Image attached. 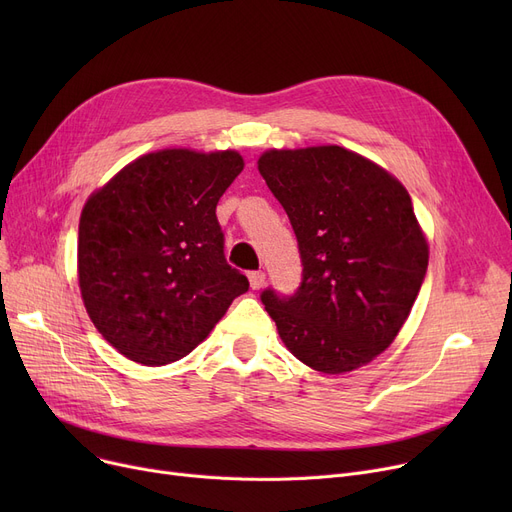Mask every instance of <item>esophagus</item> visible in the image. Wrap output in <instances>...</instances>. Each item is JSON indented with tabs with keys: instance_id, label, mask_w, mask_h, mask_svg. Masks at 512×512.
<instances>
[{
	"instance_id": "34e87169",
	"label": "esophagus",
	"mask_w": 512,
	"mask_h": 512,
	"mask_svg": "<svg viewBox=\"0 0 512 512\" xmlns=\"http://www.w3.org/2000/svg\"><path fill=\"white\" fill-rule=\"evenodd\" d=\"M249 282H251V288L253 290H259V288H263V284H265V272H251L249 274Z\"/></svg>"
}]
</instances>
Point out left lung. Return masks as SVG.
Wrapping results in <instances>:
<instances>
[{
    "label": "left lung",
    "instance_id": "obj_1",
    "mask_svg": "<svg viewBox=\"0 0 512 512\" xmlns=\"http://www.w3.org/2000/svg\"><path fill=\"white\" fill-rule=\"evenodd\" d=\"M259 172L288 215L303 265L292 294L261 292L282 342L324 373L373 361L405 324L427 272L407 188L336 145L267 151Z\"/></svg>",
    "mask_w": 512,
    "mask_h": 512
}]
</instances>
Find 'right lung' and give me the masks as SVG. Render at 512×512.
<instances>
[{
	"label": "right lung",
	"instance_id": "1",
	"mask_svg": "<svg viewBox=\"0 0 512 512\" xmlns=\"http://www.w3.org/2000/svg\"><path fill=\"white\" fill-rule=\"evenodd\" d=\"M242 168L236 151L164 149L134 159L87 201L80 292L99 334L130 361L186 357L249 290L226 261L215 215Z\"/></svg>",
	"mask_w": 512,
	"mask_h": 512
}]
</instances>
